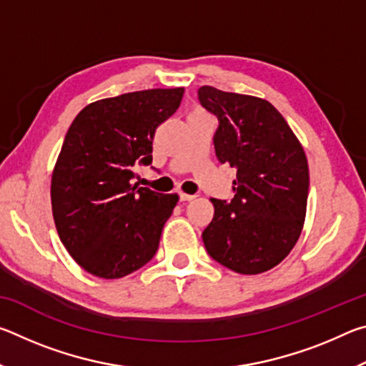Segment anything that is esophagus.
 <instances>
[{
    "label": "esophagus",
    "instance_id": "obj_1",
    "mask_svg": "<svg viewBox=\"0 0 366 366\" xmlns=\"http://www.w3.org/2000/svg\"><path fill=\"white\" fill-rule=\"evenodd\" d=\"M195 195H189V194H184V192H179V200L181 202H190L194 200Z\"/></svg>",
    "mask_w": 366,
    "mask_h": 366
}]
</instances>
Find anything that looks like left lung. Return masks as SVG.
Masks as SVG:
<instances>
[{
  "instance_id": "left-lung-1",
  "label": "left lung",
  "mask_w": 366,
  "mask_h": 366,
  "mask_svg": "<svg viewBox=\"0 0 366 366\" xmlns=\"http://www.w3.org/2000/svg\"><path fill=\"white\" fill-rule=\"evenodd\" d=\"M198 102L218 117L216 158L235 169L234 197L216 200L203 231L208 255L240 274L274 268L302 232L308 197V163L289 124L262 98L198 89Z\"/></svg>"
}]
</instances>
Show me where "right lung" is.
Instances as JSON below:
<instances>
[{"instance_id":"1","label":"right lung","mask_w":366,"mask_h":366,"mask_svg":"<svg viewBox=\"0 0 366 366\" xmlns=\"http://www.w3.org/2000/svg\"><path fill=\"white\" fill-rule=\"evenodd\" d=\"M184 89H153L104 98L72 121L51 177L59 239L90 274L117 280L154 257L176 194L132 185L152 164L153 135L176 113Z\"/></svg>"}]
</instances>
